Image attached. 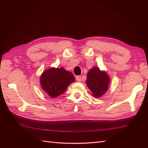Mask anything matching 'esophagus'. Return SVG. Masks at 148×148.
I'll return each instance as SVG.
<instances>
[{
  "label": "esophagus",
  "mask_w": 148,
  "mask_h": 148,
  "mask_svg": "<svg viewBox=\"0 0 148 148\" xmlns=\"http://www.w3.org/2000/svg\"><path fill=\"white\" fill-rule=\"evenodd\" d=\"M76 80L80 82H82V77L80 76H77L76 77Z\"/></svg>",
  "instance_id": "34e87169"
}]
</instances>
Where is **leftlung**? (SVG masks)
Segmentation results:
<instances>
[{"label":"left lung","instance_id":"left-lung-1","mask_svg":"<svg viewBox=\"0 0 148 148\" xmlns=\"http://www.w3.org/2000/svg\"><path fill=\"white\" fill-rule=\"evenodd\" d=\"M110 83V78L107 72L101 71L99 67H93L88 71L86 84L96 98H99L106 93Z\"/></svg>","mask_w":148,"mask_h":148}]
</instances>
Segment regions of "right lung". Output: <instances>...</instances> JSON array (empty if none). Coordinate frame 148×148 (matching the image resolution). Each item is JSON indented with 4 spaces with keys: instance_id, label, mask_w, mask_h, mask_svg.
I'll return each mask as SVG.
<instances>
[{
    "instance_id": "obj_1",
    "label": "right lung",
    "mask_w": 148,
    "mask_h": 148,
    "mask_svg": "<svg viewBox=\"0 0 148 148\" xmlns=\"http://www.w3.org/2000/svg\"><path fill=\"white\" fill-rule=\"evenodd\" d=\"M75 81L73 75L63 67L48 68L42 73L40 78L42 89L52 98L64 93L69 85Z\"/></svg>"
}]
</instances>
